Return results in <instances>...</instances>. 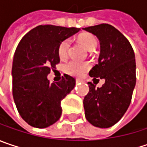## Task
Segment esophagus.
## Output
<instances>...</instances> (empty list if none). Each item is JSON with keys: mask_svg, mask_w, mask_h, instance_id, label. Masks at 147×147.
<instances>
[{"mask_svg": "<svg viewBox=\"0 0 147 147\" xmlns=\"http://www.w3.org/2000/svg\"><path fill=\"white\" fill-rule=\"evenodd\" d=\"M82 80L81 79H76V84H79V82H81Z\"/></svg>", "mask_w": 147, "mask_h": 147, "instance_id": "34e87169", "label": "esophagus"}]
</instances>
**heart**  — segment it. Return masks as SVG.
I'll list each match as a JSON object with an SVG mask.
<instances>
[{"mask_svg": "<svg viewBox=\"0 0 147 147\" xmlns=\"http://www.w3.org/2000/svg\"><path fill=\"white\" fill-rule=\"evenodd\" d=\"M80 42L86 47L89 51L94 50L97 47V40L95 37L90 33H83L79 37ZM71 41L70 39H64L62 41L58 46V53L59 58L63 59L67 58L68 53V50L70 47ZM90 67L89 63L87 62H80L76 60H71L68 63H66L64 70L65 72L73 76H80L82 75L85 71H87Z\"/></svg>", "mask_w": 147, "mask_h": 147, "instance_id": "1", "label": "heart"}]
</instances>
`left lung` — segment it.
<instances>
[{
    "instance_id": "obj_1",
    "label": "left lung",
    "mask_w": 147,
    "mask_h": 147,
    "mask_svg": "<svg viewBox=\"0 0 147 147\" xmlns=\"http://www.w3.org/2000/svg\"><path fill=\"white\" fill-rule=\"evenodd\" d=\"M83 29L95 35L100 44L99 63L89 75L105 80L97 89L88 83L89 91L83 102L85 117L94 126L109 128L121 120L131 104L136 80L135 53L127 38L110 24Z\"/></svg>"
}]
</instances>
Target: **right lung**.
Wrapping results in <instances>:
<instances>
[{
	"label": "right lung",
	"mask_w": 147,
	"mask_h": 147,
	"mask_svg": "<svg viewBox=\"0 0 147 147\" xmlns=\"http://www.w3.org/2000/svg\"><path fill=\"white\" fill-rule=\"evenodd\" d=\"M80 28L40 25L28 32L16 47L12 63V94L22 118L33 127L46 128L62 115L61 101L75 86L64 74L50 83L47 76L60 62L58 46Z\"/></svg>",
	"instance_id": "add662e5"
}]
</instances>
